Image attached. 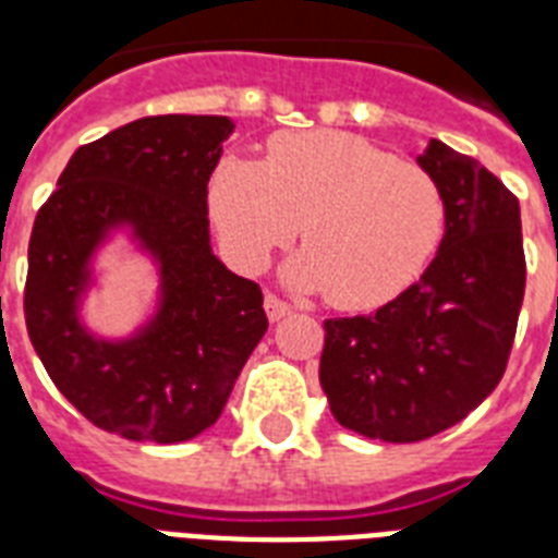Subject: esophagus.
<instances>
[{
  "mask_svg": "<svg viewBox=\"0 0 558 558\" xmlns=\"http://www.w3.org/2000/svg\"><path fill=\"white\" fill-rule=\"evenodd\" d=\"M263 306H266V315H269L271 322H280L283 315H289V310L292 306L283 301V298H278L275 292H266V298H263Z\"/></svg>",
  "mask_w": 558,
  "mask_h": 558,
  "instance_id": "obj_1",
  "label": "esophagus"
}]
</instances>
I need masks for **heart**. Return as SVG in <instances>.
<instances>
[{
    "label": "heart",
    "mask_w": 558,
    "mask_h": 558,
    "mask_svg": "<svg viewBox=\"0 0 558 558\" xmlns=\"http://www.w3.org/2000/svg\"><path fill=\"white\" fill-rule=\"evenodd\" d=\"M208 205L226 254L245 271L292 243L301 222L304 254L289 280L324 289L339 310L397 298L446 228V196L423 165L339 130L271 135L260 165L228 156L210 173Z\"/></svg>",
    "instance_id": "1"
}]
</instances>
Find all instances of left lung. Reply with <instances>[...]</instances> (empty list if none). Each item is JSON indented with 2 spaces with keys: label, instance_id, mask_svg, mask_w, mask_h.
I'll list each match as a JSON object with an SVG mask.
<instances>
[{
  "label": "left lung",
  "instance_id": "left-lung-1",
  "mask_svg": "<svg viewBox=\"0 0 558 558\" xmlns=\"http://www.w3.org/2000/svg\"><path fill=\"white\" fill-rule=\"evenodd\" d=\"M416 161L446 196L437 257L376 313L324 322L318 379L332 416L381 442L428 440L493 393L527 280L515 193L437 138Z\"/></svg>",
  "mask_w": 558,
  "mask_h": 558
}]
</instances>
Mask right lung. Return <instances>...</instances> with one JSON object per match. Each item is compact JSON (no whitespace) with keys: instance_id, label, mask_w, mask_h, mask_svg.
<instances>
[{"instance_id":"add662e5","label":"right lung","mask_w":558,"mask_h":558,"mask_svg":"<svg viewBox=\"0 0 558 558\" xmlns=\"http://www.w3.org/2000/svg\"><path fill=\"white\" fill-rule=\"evenodd\" d=\"M234 124L222 116L138 118L74 150L37 210L25 327L57 390L126 440L182 442L217 423L269 327L260 287L210 252L208 179ZM133 225L162 263V306L135 340L98 342L76 322L88 257Z\"/></svg>"}]
</instances>
